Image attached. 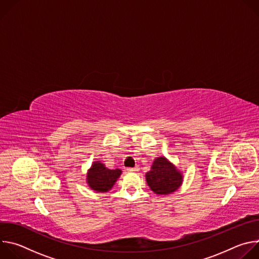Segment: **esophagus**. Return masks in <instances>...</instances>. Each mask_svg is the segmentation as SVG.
Wrapping results in <instances>:
<instances>
[{
  "mask_svg": "<svg viewBox=\"0 0 259 259\" xmlns=\"http://www.w3.org/2000/svg\"><path fill=\"white\" fill-rule=\"evenodd\" d=\"M127 171H138V167H133V168H127Z\"/></svg>",
  "mask_w": 259,
  "mask_h": 259,
  "instance_id": "34e87169",
  "label": "esophagus"
}]
</instances>
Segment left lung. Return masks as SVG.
<instances>
[{
    "instance_id": "left-lung-1",
    "label": "left lung",
    "mask_w": 259,
    "mask_h": 259,
    "mask_svg": "<svg viewBox=\"0 0 259 259\" xmlns=\"http://www.w3.org/2000/svg\"><path fill=\"white\" fill-rule=\"evenodd\" d=\"M146 181L153 192L168 195L175 192L182 182V175L164 157L155 160L151 171L146 173Z\"/></svg>"
}]
</instances>
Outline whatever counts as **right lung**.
<instances>
[{
  "instance_id": "1",
  "label": "right lung",
  "mask_w": 259,
  "mask_h": 259,
  "mask_svg": "<svg viewBox=\"0 0 259 259\" xmlns=\"http://www.w3.org/2000/svg\"><path fill=\"white\" fill-rule=\"evenodd\" d=\"M121 172L120 169H107L103 164L94 162L89 170L87 182L92 190L104 193L112 189L114 183L121 175Z\"/></svg>"
}]
</instances>
